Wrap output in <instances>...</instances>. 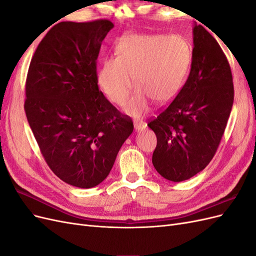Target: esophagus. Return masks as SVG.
I'll return each mask as SVG.
<instances>
[{
	"mask_svg": "<svg viewBox=\"0 0 256 256\" xmlns=\"http://www.w3.org/2000/svg\"><path fill=\"white\" fill-rule=\"evenodd\" d=\"M146 127V124L142 120H134V129L136 130H143Z\"/></svg>",
	"mask_w": 256,
	"mask_h": 256,
	"instance_id": "obj_1",
	"label": "esophagus"
}]
</instances>
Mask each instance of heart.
<instances>
[{"label": "heart", "mask_w": 256, "mask_h": 256, "mask_svg": "<svg viewBox=\"0 0 256 256\" xmlns=\"http://www.w3.org/2000/svg\"><path fill=\"white\" fill-rule=\"evenodd\" d=\"M189 42L180 35L130 34L116 44L114 58H106L97 74L100 90L118 106L127 100L134 83L138 86L126 104L127 113L140 116L150 100L164 104L180 90L191 64Z\"/></svg>", "instance_id": "obj_1"}]
</instances>
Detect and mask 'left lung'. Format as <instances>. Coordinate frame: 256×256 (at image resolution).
<instances>
[{"label": "left lung", "instance_id": "left-lung-1", "mask_svg": "<svg viewBox=\"0 0 256 256\" xmlns=\"http://www.w3.org/2000/svg\"><path fill=\"white\" fill-rule=\"evenodd\" d=\"M191 70L177 96L147 124L156 134L152 164L171 182L187 180L214 158L234 102L230 66L218 42L193 28Z\"/></svg>", "mask_w": 256, "mask_h": 256}]
</instances>
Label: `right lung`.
I'll return each mask as SVG.
<instances>
[{"instance_id":"right-lung-1","label":"right lung","mask_w":256,"mask_h":256,"mask_svg":"<svg viewBox=\"0 0 256 256\" xmlns=\"http://www.w3.org/2000/svg\"><path fill=\"white\" fill-rule=\"evenodd\" d=\"M108 19L60 22L38 44L26 81L24 110L44 161L62 180L92 188L109 175L134 122L97 82Z\"/></svg>"}]
</instances>
